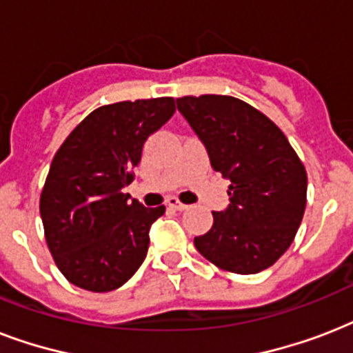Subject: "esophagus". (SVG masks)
Listing matches in <instances>:
<instances>
[{
    "label": "esophagus",
    "mask_w": 353,
    "mask_h": 353,
    "mask_svg": "<svg viewBox=\"0 0 353 353\" xmlns=\"http://www.w3.org/2000/svg\"><path fill=\"white\" fill-rule=\"evenodd\" d=\"M166 203H168V207H172V209H176V210H185L188 207V205L181 203V201H179L177 198H168V201H166Z\"/></svg>",
    "instance_id": "34e87169"
}]
</instances>
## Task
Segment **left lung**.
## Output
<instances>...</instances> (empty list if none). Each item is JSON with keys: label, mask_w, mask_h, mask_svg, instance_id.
Listing matches in <instances>:
<instances>
[{"label": "left lung", "mask_w": 353, "mask_h": 353, "mask_svg": "<svg viewBox=\"0 0 353 353\" xmlns=\"http://www.w3.org/2000/svg\"><path fill=\"white\" fill-rule=\"evenodd\" d=\"M207 150L210 166L229 181L227 209L212 212L209 232L194 245L209 262L238 274L260 273L279 260L301 225L307 176L274 122L225 95L177 99Z\"/></svg>", "instance_id": "1"}]
</instances>
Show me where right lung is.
<instances>
[{
    "label": "right lung",
    "mask_w": 353,
    "mask_h": 353,
    "mask_svg": "<svg viewBox=\"0 0 353 353\" xmlns=\"http://www.w3.org/2000/svg\"><path fill=\"white\" fill-rule=\"evenodd\" d=\"M174 112L170 97L97 108L52 157L40 216L49 251L71 284L113 291L144 262L150 225L165 205L144 207L122 188L133 181L146 139Z\"/></svg>",
    "instance_id": "right-lung-1"
}]
</instances>
